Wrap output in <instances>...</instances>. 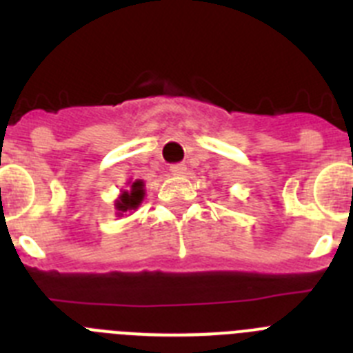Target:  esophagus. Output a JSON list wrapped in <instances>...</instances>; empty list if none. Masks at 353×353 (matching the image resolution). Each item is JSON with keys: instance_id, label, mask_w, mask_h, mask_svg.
<instances>
[{"instance_id": "obj_1", "label": "esophagus", "mask_w": 353, "mask_h": 353, "mask_svg": "<svg viewBox=\"0 0 353 353\" xmlns=\"http://www.w3.org/2000/svg\"><path fill=\"white\" fill-rule=\"evenodd\" d=\"M187 166L183 162H176V164H171V173L173 174H183L185 173Z\"/></svg>"}]
</instances>
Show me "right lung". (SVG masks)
Returning a JSON list of instances; mask_svg holds the SVG:
<instances>
[{"label": "right lung", "instance_id": "add662e5", "mask_svg": "<svg viewBox=\"0 0 353 353\" xmlns=\"http://www.w3.org/2000/svg\"><path fill=\"white\" fill-rule=\"evenodd\" d=\"M145 183L143 180H136L130 183L129 191H121L120 198L114 201V208L118 210V215H123L127 210H136L141 205L143 198H145Z\"/></svg>", "mask_w": 353, "mask_h": 353}]
</instances>
